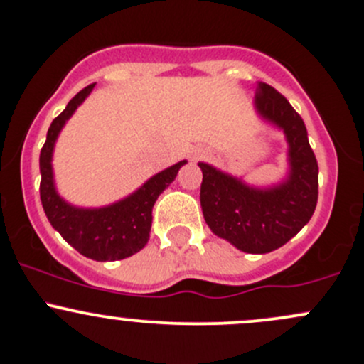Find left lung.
Masks as SVG:
<instances>
[{
    "label": "left lung",
    "instance_id": "obj_1",
    "mask_svg": "<svg viewBox=\"0 0 364 364\" xmlns=\"http://www.w3.org/2000/svg\"><path fill=\"white\" fill-rule=\"evenodd\" d=\"M255 109L284 132L288 176L279 185L256 188L200 162V205L214 235L244 252L265 255L284 246L309 223L317 204L319 169L304 120L284 95L258 82Z\"/></svg>",
    "mask_w": 364,
    "mask_h": 364
}]
</instances>
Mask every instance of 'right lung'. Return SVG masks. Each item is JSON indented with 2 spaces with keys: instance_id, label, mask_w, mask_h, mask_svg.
Here are the masks:
<instances>
[{
  "instance_id": "1",
  "label": "right lung",
  "mask_w": 364,
  "mask_h": 364,
  "mask_svg": "<svg viewBox=\"0 0 364 364\" xmlns=\"http://www.w3.org/2000/svg\"><path fill=\"white\" fill-rule=\"evenodd\" d=\"M95 83L80 90L68 102L66 109L53 118L47 141L40 153V197L48 221L80 255L95 262H114L136 255L146 246L151 230V209L159 195L174 181L186 160L167 167L148 179L141 188L105 208L85 209L68 204L55 190L52 171V153L59 132L80 105L87 99Z\"/></svg>"
}]
</instances>
